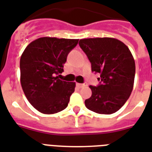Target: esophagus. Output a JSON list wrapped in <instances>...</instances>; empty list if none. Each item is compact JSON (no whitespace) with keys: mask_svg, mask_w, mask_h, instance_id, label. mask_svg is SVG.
I'll return each instance as SVG.
<instances>
[{"mask_svg":"<svg viewBox=\"0 0 152 152\" xmlns=\"http://www.w3.org/2000/svg\"><path fill=\"white\" fill-rule=\"evenodd\" d=\"M77 86L79 88H85V87H87L88 85L86 84V83H85V84H77Z\"/></svg>","mask_w":152,"mask_h":152,"instance_id":"34e87169","label":"esophagus"}]
</instances>
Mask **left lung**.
I'll use <instances>...</instances> for the list:
<instances>
[{
  "instance_id": "left-lung-1",
  "label": "left lung",
  "mask_w": 152,
  "mask_h": 152,
  "mask_svg": "<svg viewBox=\"0 0 152 152\" xmlns=\"http://www.w3.org/2000/svg\"><path fill=\"white\" fill-rule=\"evenodd\" d=\"M79 45L92 65V72L100 74V85H90L92 96L85 106L100 114L117 112L126 103L134 87L135 63L122 42L113 38L80 39Z\"/></svg>"
}]
</instances>
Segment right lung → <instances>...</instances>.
<instances>
[{"label": "right lung", "mask_w": 152, "mask_h": 152, "mask_svg": "<svg viewBox=\"0 0 152 152\" xmlns=\"http://www.w3.org/2000/svg\"><path fill=\"white\" fill-rule=\"evenodd\" d=\"M79 39L42 37L31 42L20 59L21 85L30 104L45 114L67 108L76 83L59 79L68 53Z\"/></svg>", "instance_id": "right-lung-1"}]
</instances>
